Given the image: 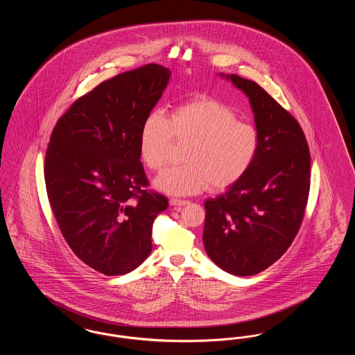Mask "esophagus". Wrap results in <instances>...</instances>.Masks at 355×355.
Wrapping results in <instances>:
<instances>
[{
	"label": "esophagus",
	"instance_id": "34e87169",
	"mask_svg": "<svg viewBox=\"0 0 355 355\" xmlns=\"http://www.w3.org/2000/svg\"><path fill=\"white\" fill-rule=\"evenodd\" d=\"M169 203L170 206H173V207H182V206L187 205L189 201H185V200H177V198H170Z\"/></svg>",
	"mask_w": 355,
	"mask_h": 355
}]
</instances>
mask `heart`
Segmentation results:
<instances>
[{
  "label": "heart",
  "mask_w": 355,
  "mask_h": 355,
  "mask_svg": "<svg viewBox=\"0 0 355 355\" xmlns=\"http://www.w3.org/2000/svg\"><path fill=\"white\" fill-rule=\"evenodd\" d=\"M174 139L189 142L185 165L164 170L153 182L158 191L174 197L234 185L250 170L259 149L253 125L238 121L230 106L207 97L177 106L169 119L161 112L148 114L138 146L144 164L152 170L164 168Z\"/></svg>",
  "instance_id": "obj_1"
}]
</instances>
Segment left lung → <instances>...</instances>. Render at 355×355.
Returning a JSON list of instances; mask_svg holds the SVG:
<instances>
[{"label":"left lung","instance_id":"8db88e82","mask_svg":"<svg viewBox=\"0 0 355 355\" xmlns=\"http://www.w3.org/2000/svg\"><path fill=\"white\" fill-rule=\"evenodd\" d=\"M220 77L249 98L259 149L242 180L206 200L203 245L222 270L248 277L271 266L297 236L309 198L310 152L297 119L259 85Z\"/></svg>","mask_w":355,"mask_h":355}]
</instances>
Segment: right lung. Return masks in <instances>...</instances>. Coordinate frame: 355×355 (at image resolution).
I'll return each instance as SVG.
<instances>
[{"instance_id": "obj_1", "label": "right lung", "mask_w": 355, "mask_h": 355, "mask_svg": "<svg viewBox=\"0 0 355 355\" xmlns=\"http://www.w3.org/2000/svg\"><path fill=\"white\" fill-rule=\"evenodd\" d=\"M157 64L121 73L74 102L58 119L45 182L70 249L105 275L138 268L152 252L153 222L168 198L148 191L139 132L169 84Z\"/></svg>"}]
</instances>
